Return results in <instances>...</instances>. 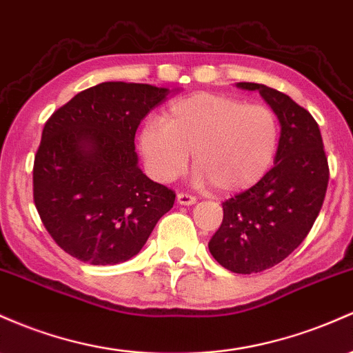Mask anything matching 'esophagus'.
Returning <instances> with one entry per match:
<instances>
[{
	"label": "esophagus",
	"instance_id": "34e87169",
	"mask_svg": "<svg viewBox=\"0 0 353 353\" xmlns=\"http://www.w3.org/2000/svg\"><path fill=\"white\" fill-rule=\"evenodd\" d=\"M177 203H179L181 206H192V204H196V197L191 194H185V192H179V194H177Z\"/></svg>",
	"mask_w": 353,
	"mask_h": 353
}]
</instances>
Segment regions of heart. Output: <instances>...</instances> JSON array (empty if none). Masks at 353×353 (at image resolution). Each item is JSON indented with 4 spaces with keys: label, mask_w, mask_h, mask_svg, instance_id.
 Instances as JSON below:
<instances>
[{
    "label": "heart",
    "mask_w": 353,
    "mask_h": 353,
    "mask_svg": "<svg viewBox=\"0 0 353 353\" xmlns=\"http://www.w3.org/2000/svg\"><path fill=\"white\" fill-rule=\"evenodd\" d=\"M278 141L280 127L270 107L230 95L194 94L170 103L162 120H147L139 149L154 179H177L192 154L197 183L230 194L263 179Z\"/></svg>",
    "instance_id": "b5f03b06"
}]
</instances>
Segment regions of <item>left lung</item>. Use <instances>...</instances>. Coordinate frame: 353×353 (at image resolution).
I'll use <instances>...</instances> for the list:
<instances>
[{"instance_id": "obj_1", "label": "left lung", "mask_w": 353, "mask_h": 353, "mask_svg": "<svg viewBox=\"0 0 353 353\" xmlns=\"http://www.w3.org/2000/svg\"><path fill=\"white\" fill-rule=\"evenodd\" d=\"M258 90L280 122L274 165L248 191L223 203V223L209 241L216 261L233 273H259L278 265L312 230L328 185V162L319 123L288 95L261 83Z\"/></svg>"}]
</instances>
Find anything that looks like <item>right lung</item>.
Masks as SVG:
<instances>
[{"instance_id": "right-lung-1", "label": "right lung", "mask_w": 353, "mask_h": 353, "mask_svg": "<svg viewBox=\"0 0 353 353\" xmlns=\"http://www.w3.org/2000/svg\"><path fill=\"white\" fill-rule=\"evenodd\" d=\"M170 94L147 83L103 82L60 107L34 156L33 197L46 231L73 258L90 265L130 259L174 194L139 168L135 132Z\"/></svg>"}]
</instances>
